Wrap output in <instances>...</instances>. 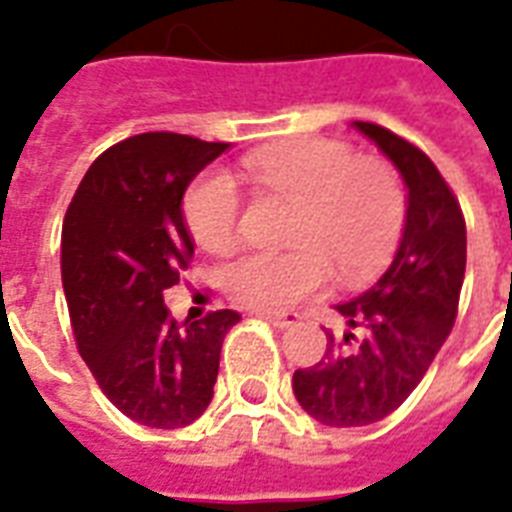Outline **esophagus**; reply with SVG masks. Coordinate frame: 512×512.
<instances>
[{
	"label": "esophagus",
	"mask_w": 512,
	"mask_h": 512,
	"mask_svg": "<svg viewBox=\"0 0 512 512\" xmlns=\"http://www.w3.org/2000/svg\"><path fill=\"white\" fill-rule=\"evenodd\" d=\"M252 316H257V319H265L268 324H273L276 329H287V327H295L297 324V313L287 311V313H273V311H252Z\"/></svg>",
	"instance_id": "34e87169"
}]
</instances>
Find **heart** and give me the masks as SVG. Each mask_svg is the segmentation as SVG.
Returning a JSON list of instances; mask_svg holds the SVG:
<instances>
[{"label":"heart","instance_id":"1","mask_svg":"<svg viewBox=\"0 0 512 512\" xmlns=\"http://www.w3.org/2000/svg\"><path fill=\"white\" fill-rule=\"evenodd\" d=\"M244 175L263 191L295 201L289 252H244L223 268L231 300L252 311H284L324 289L329 268L342 284L372 279L396 252L406 193L396 167L356 156L340 140L308 138L260 148ZM183 220L196 244L225 252L236 241L239 196L225 175L196 177L183 196Z\"/></svg>","mask_w":512,"mask_h":512}]
</instances>
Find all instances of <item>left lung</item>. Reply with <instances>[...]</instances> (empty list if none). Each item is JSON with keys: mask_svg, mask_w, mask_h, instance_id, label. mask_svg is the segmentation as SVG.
Masks as SVG:
<instances>
[{"mask_svg": "<svg viewBox=\"0 0 512 512\" xmlns=\"http://www.w3.org/2000/svg\"><path fill=\"white\" fill-rule=\"evenodd\" d=\"M353 127L396 164L409 196L390 268L364 295L335 305L350 329L342 342L327 335L324 358L292 377L300 406L329 428L380 422L420 385L457 319L468 255L465 217L436 164L380 124ZM353 328L365 332L358 343Z\"/></svg>", "mask_w": 512, "mask_h": 512, "instance_id": "8db88e82", "label": "left lung"}]
</instances>
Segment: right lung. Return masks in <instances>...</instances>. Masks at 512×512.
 Wrapping results in <instances>:
<instances>
[{
    "label": "right lung",
    "mask_w": 512,
    "mask_h": 512,
    "mask_svg": "<svg viewBox=\"0 0 512 512\" xmlns=\"http://www.w3.org/2000/svg\"><path fill=\"white\" fill-rule=\"evenodd\" d=\"M228 143L143 132L95 159L63 220L60 271L76 348L130 420L183 428L215 396L236 311L177 324L164 305L193 257L183 193Z\"/></svg>",
    "instance_id": "right-lung-1"
}]
</instances>
